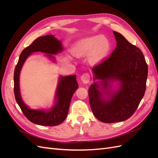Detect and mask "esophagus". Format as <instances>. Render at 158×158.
Returning a JSON list of instances; mask_svg holds the SVG:
<instances>
[{
    "instance_id": "34e87169",
    "label": "esophagus",
    "mask_w": 158,
    "mask_h": 158,
    "mask_svg": "<svg viewBox=\"0 0 158 158\" xmlns=\"http://www.w3.org/2000/svg\"><path fill=\"white\" fill-rule=\"evenodd\" d=\"M81 80L84 84H87L90 80V74L89 73H84L81 76Z\"/></svg>"
}]
</instances>
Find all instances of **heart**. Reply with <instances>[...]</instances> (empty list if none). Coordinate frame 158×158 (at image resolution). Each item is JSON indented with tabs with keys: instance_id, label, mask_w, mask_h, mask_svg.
I'll list each match as a JSON object with an SVG mask.
<instances>
[{
	"instance_id": "1",
	"label": "heart",
	"mask_w": 158,
	"mask_h": 158,
	"mask_svg": "<svg viewBox=\"0 0 158 158\" xmlns=\"http://www.w3.org/2000/svg\"><path fill=\"white\" fill-rule=\"evenodd\" d=\"M111 50V44L106 37L94 35L81 40L76 47L74 53L78 56L89 55L90 60L97 63L106 58Z\"/></svg>"
}]
</instances>
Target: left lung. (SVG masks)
I'll return each instance as SVG.
<instances>
[{
    "mask_svg": "<svg viewBox=\"0 0 158 158\" xmlns=\"http://www.w3.org/2000/svg\"><path fill=\"white\" fill-rule=\"evenodd\" d=\"M117 47L109 57L94 66V80H102L104 89L108 81H119L120 86L117 92L104 99L94 82L88 89L91 109L98 120L106 123L125 121L135 113L144 97L146 88L148 64L141 50L129 43L125 37L113 31Z\"/></svg>",
    "mask_w": 158,
    "mask_h": 158,
    "instance_id": "obj_1",
    "label": "left lung"
}]
</instances>
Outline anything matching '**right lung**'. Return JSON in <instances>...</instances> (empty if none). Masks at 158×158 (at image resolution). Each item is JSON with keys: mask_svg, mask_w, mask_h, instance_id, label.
Returning a JSON list of instances; mask_svg holds the SVG:
<instances>
[{"mask_svg": "<svg viewBox=\"0 0 158 158\" xmlns=\"http://www.w3.org/2000/svg\"><path fill=\"white\" fill-rule=\"evenodd\" d=\"M63 50L61 43L52 35L41 36L22 51L19 57L14 73V92L15 99L23 114L33 123L43 126H56L63 123L67 116L72 97L78 88L76 75L61 76L56 90V103L50 111L33 110L23 102L19 88V76L22 65L27 57L33 52L40 51L47 53V56L54 59L51 54L58 53Z\"/></svg>", "mask_w": 158, "mask_h": 158, "instance_id": "add662e5", "label": "right lung"}]
</instances>
